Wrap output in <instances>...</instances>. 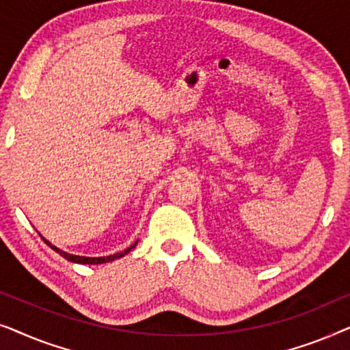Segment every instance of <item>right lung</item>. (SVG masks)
I'll use <instances>...</instances> for the list:
<instances>
[{"mask_svg":"<svg viewBox=\"0 0 350 350\" xmlns=\"http://www.w3.org/2000/svg\"><path fill=\"white\" fill-rule=\"evenodd\" d=\"M42 241H44L47 245H49L52 250H55L57 253H59V255H62L65 258V260H68V261H71V262H79V265H102V262H109V261H114L116 260V258H121V256H124V255H127L129 252L132 250L133 247L137 245V242L133 243V245H131V247H127L126 250L124 252H119V253H114V255H109V256H100V258H88V256H76V255H70V253H66V252H62V250H59V248L57 247H54L52 245L51 242H47L44 237H42Z\"/></svg>","mask_w":350,"mask_h":350,"instance_id":"1","label":"right lung"}]
</instances>
